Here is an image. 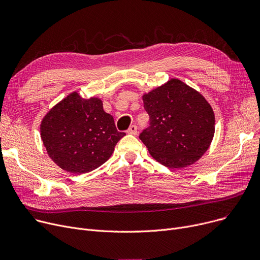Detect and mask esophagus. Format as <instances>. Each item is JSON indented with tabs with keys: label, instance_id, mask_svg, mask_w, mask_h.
<instances>
[{
	"label": "esophagus",
	"instance_id": "34e87169",
	"mask_svg": "<svg viewBox=\"0 0 260 260\" xmlns=\"http://www.w3.org/2000/svg\"><path fill=\"white\" fill-rule=\"evenodd\" d=\"M137 125H135V124H133V125H131L129 126V128L127 129V133L128 134H132V135H136L137 134Z\"/></svg>",
	"mask_w": 260,
	"mask_h": 260
}]
</instances>
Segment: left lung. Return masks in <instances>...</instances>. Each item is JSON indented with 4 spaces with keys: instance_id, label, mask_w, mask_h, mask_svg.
Wrapping results in <instances>:
<instances>
[{
    "instance_id": "1",
    "label": "left lung",
    "mask_w": 260,
    "mask_h": 260,
    "mask_svg": "<svg viewBox=\"0 0 260 260\" xmlns=\"http://www.w3.org/2000/svg\"><path fill=\"white\" fill-rule=\"evenodd\" d=\"M149 126L139 138L161 165L180 169L209 148L215 131L213 109L202 95L179 80H170L143 95Z\"/></svg>"
}]
</instances>
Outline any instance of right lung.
<instances>
[{"label":"right lung","instance_id":"add662e5","mask_svg":"<svg viewBox=\"0 0 260 260\" xmlns=\"http://www.w3.org/2000/svg\"><path fill=\"white\" fill-rule=\"evenodd\" d=\"M125 136L118 132L112 115L101 100H85L73 92L48 112L41 124V138L47 154L61 169L85 174L112 156Z\"/></svg>","mask_w":260,"mask_h":260}]
</instances>
